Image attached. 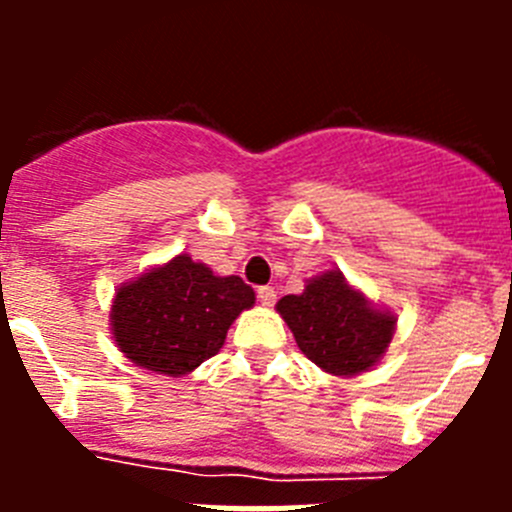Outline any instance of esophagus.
<instances>
[{"mask_svg":"<svg viewBox=\"0 0 512 512\" xmlns=\"http://www.w3.org/2000/svg\"><path fill=\"white\" fill-rule=\"evenodd\" d=\"M256 297H259L261 305L271 307L274 302H277V292H274V287H259L256 289Z\"/></svg>","mask_w":512,"mask_h":512,"instance_id":"34e87169","label":"esophagus"}]
</instances>
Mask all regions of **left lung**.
I'll use <instances>...</instances> for the list:
<instances>
[{"label":"left lung","instance_id":"8db88e82","mask_svg":"<svg viewBox=\"0 0 512 512\" xmlns=\"http://www.w3.org/2000/svg\"><path fill=\"white\" fill-rule=\"evenodd\" d=\"M277 312L302 354L333 377L369 372L384 356L397 318L372 305L338 269L307 279L302 295H287Z\"/></svg>","mask_w":512,"mask_h":512}]
</instances>
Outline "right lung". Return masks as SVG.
I'll return each instance as SVG.
<instances>
[{
    "label": "right lung",
    "mask_w": 512,
    "mask_h": 512,
    "mask_svg": "<svg viewBox=\"0 0 512 512\" xmlns=\"http://www.w3.org/2000/svg\"><path fill=\"white\" fill-rule=\"evenodd\" d=\"M253 302L241 277H215L210 266L179 253L117 289L112 336L135 366L184 377L223 348L233 320Z\"/></svg>",
    "instance_id": "right-lung-1"
}]
</instances>
